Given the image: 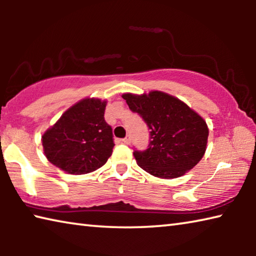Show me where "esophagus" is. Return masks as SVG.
Instances as JSON below:
<instances>
[{"label": "esophagus", "mask_w": 256, "mask_h": 256, "mask_svg": "<svg viewBox=\"0 0 256 256\" xmlns=\"http://www.w3.org/2000/svg\"><path fill=\"white\" fill-rule=\"evenodd\" d=\"M120 141H122L123 144H130V141H131V136H125L124 138H122V140H120Z\"/></svg>", "instance_id": "esophagus-1"}]
</instances>
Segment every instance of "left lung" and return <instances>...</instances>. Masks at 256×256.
<instances>
[{"instance_id":"1","label":"left lung","mask_w":256,"mask_h":256,"mask_svg":"<svg viewBox=\"0 0 256 256\" xmlns=\"http://www.w3.org/2000/svg\"><path fill=\"white\" fill-rule=\"evenodd\" d=\"M122 97L150 130L148 149L133 152L142 170L170 180L183 176L196 166L204 156L209 136L206 120L196 112L162 92L124 94Z\"/></svg>"}]
</instances>
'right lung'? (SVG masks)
Here are the masks:
<instances>
[{
  "mask_svg": "<svg viewBox=\"0 0 256 256\" xmlns=\"http://www.w3.org/2000/svg\"><path fill=\"white\" fill-rule=\"evenodd\" d=\"M106 105V100L86 98L64 112L42 136L48 162L72 175L104 166L115 146L112 128L104 118Z\"/></svg>",
  "mask_w": 256,
  "mask_h": 256,
  "instance_id": "1",
  "label": "right lung"
}]
</instances>
